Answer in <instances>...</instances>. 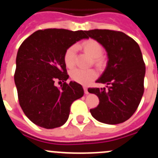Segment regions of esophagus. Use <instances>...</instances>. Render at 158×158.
Wrapping results in <instances>:
<instances>
[{"label":"esophagus","instance_id":"esophagus-1","mask_svg":"<svg viewBox=\"0 0 158 158\" xmlns=\"http://www.w3.org/2000/svg\"><path fill=\"white\" fill-rule=\"evenodd\" d=\"M83 89H84V92H85V94H89V92H88V89L86 88V87H85L84 86L83 87Z\"/></svg>","mask_w":158,"mask_h":158}]
</instances>
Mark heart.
<instances>
[{
    "label": "heart",
    "instance_id": "1",
    "mask_svg": "<svg viewBox=\"0 0 158 158\" xmlns=\"http://www.w3.org/2000/svg\"><path fill=\"white\" fill-rule=\"evenodd\" d=\"M82 47L87 54L94 59L96 63L99 65L102 63V59L100 56L102 53V47L99 42L93 39H89L82 42ZM76 53V45H72L65 51L64 54V62L68 68H72L75 65ZM70 76L75 82L87 85L96 79L97 76V73L93 69H74L70 72Z\"/></svg>",
    "mask_w": 158,
    "mask_h": 158
}]
</instances>
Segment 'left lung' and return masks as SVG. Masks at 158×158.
Segmentation results:
<instances>
[{
    "instance_id": "1",
    "label": "left lung",
    "mask_w": 158,
    "mask_h": 158,
    "mask_svg": "<svg viewBox=\"0 0 158 158\" xmlns=\"http://www.w3.org/2000/svg\"><path fill=\"white\" fill-rule=\"evenodd\" d=\"M89 37L99 42L107 53L106 69L96 80L106 88H89V93L99 97L92 116L106 124H118L135 113L143 96L145 64L138 44L121 31L94 29L86 31Z\"/></svg>"
}]
</instances>
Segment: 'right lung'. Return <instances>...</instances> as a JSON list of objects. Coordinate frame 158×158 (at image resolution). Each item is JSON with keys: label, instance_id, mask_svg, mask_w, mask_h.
I'll use <instances>...</instances> for the list:
<instances>
[{"label": "right lung", "instance_id": "add662e5", "mask_svg": "<svg viewBox=\"0 0 158 158\" xmlns=\"http://www.w3.org/2000/svg\"><path fill=\"white\" fill-rule=\"evenodd\" d=\"M85 31L48 28L38 30L20 46L16 58L15 82L19 104L35 124L53 129L68 120L70 106L84 94L80 84L64 83L59 88L56 80L69 79L64 54L82 38Z\"/></svg>", "mask_w": 158, "mask_h": 158}]
</instances>
